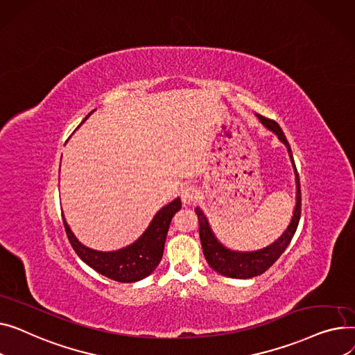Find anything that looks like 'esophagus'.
<instances>
[{
	"label": "esophagus",
	"mask_w": 355,
	"mask_h": 355,
	"mask_svg": "<svg viewBox=\"0 0 355 355\" xmlns=\"http://www.w3.org/2000/svg\"><path fill=\"white\" fill-rule=\"evenodd\" d=\"M199 198V191L196 189L195 186H184L182 189V200L186 205L195 203Z\"/></svg>",
	"instance_id": "obj_1"
}]
</instances>
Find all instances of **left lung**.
Masks as SVG:
<instances>
[{
	"instance_id": "obj_1",
	"label": "left lung",
	"mask_w": 355,
	"mask_h": 355,
	"mask_svg": "<svg viewBox=\"0 0 355 355\" xmlns=\"http://www.w3.org/2000/svg\"><path fill=\"white\" fill-rule=\"evenodd\" d=\"M259 119L269 130H272L278 135V137L282 143H285V146L288 148V152H289V156H291V159H293L295 173H297V183H298L297 206H295L293 220H291L289 226L286 227V231L282 234V236L278 241H275L272 245L261 249V251H257V252L229 251V249L222 246L214 236V234L211 231V226H209V223H207L203 212L199 209V207H196L195 209V212L198 215V220H199V236H200V243H202L206 262L209 263V266L214 270H216L218 274L225 275V277H231V278H239V279L258 277L272 266L278 261V258L284 254L291 239L294 238V234L297 231L300 218H301L300 176H298L297 166H295V162L293 157V152H291V146H289L282 129L279 128V124L275 120L266 119L263 116H259Z\"/></svg>"
}]
</instances>
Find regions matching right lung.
<instances>
[{
    "label": "right lung",
    "instance_id": "add662e5",
    "mask_svg": "<svg viewBox=\"0 0 355 355\" xmlns=\"http://www.w3.org/2000/svg\"><path fill=\"white\" fill-rule=\"evenodd\" d=\"M89 116L90 113L86 116V119ZM180 207L182 202L179 198L162 207L153 218L149 227L146 229V232L135 243L116 252H98L86 248L76 239L64 218H62V222H64L67 238L83 262H86L90 268L104 277L117 282L129 284L149 277L159 265L163 257V248L166 235H168L169 231V225L173 215Z\"/></svg>",
    "mask_w": 355,
    "mask_h": 355
}]
</instances>
